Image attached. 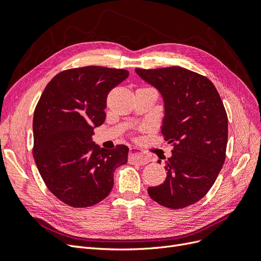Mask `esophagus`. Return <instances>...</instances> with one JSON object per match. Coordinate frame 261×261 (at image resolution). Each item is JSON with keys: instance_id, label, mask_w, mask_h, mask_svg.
Wrapping results in <instances>:
<instances>
[{"instance_id": "obj_1", "label": "esophagus", "mask_w": 261, "mask_h": 261, "mask_svg": "<svg viewBox=\"0 0 261 261\" xmlns=\"http://www.w3.org/2000/svg\"><path fill=\"white\" fill-rule=\"evenodd\" d=\"M151 161V158H150L148 154H146L145 152L140 151V150L136 149V148H132L130 152L128 155V162L129 163H137L140 165L147 164Z\"/></svg>"}]
</instances>
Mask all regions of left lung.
I'll list each match as a JSON object with an SVG mask.
<instances>
[{"label":"left lung","mask_w":261,"mask_h":261,"mask_svg":"<svg viewBox=\"0 0 261 261\" xmlns=\"http://www.w3.org/2000/svg\"><path fill=\"white\" fill-rule=\"evenodd\" d=\"M135 70L160 91L165 112L161 133L173 146L172 156L165 161L167 178L149 187L148 194L167 208L188 207L206 196L225 161L227 115L223 102L207 77L189 69Z\"/></svg>","instance_id":"left-lung-1"}]
</instances>
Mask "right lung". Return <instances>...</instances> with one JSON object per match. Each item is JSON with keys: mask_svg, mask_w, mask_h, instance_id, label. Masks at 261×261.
I'll list each match as a JSON object with an SVG mask.
<instances>
[{"mask_svg": "<svg viewBox=\"0 0 261 261\" xmlns=\"http://www.w3.org/2000/svg\"><path fill=\"white\" fill-rule=\"evenodd\" d=\"M128 77L125 69L70 68L46 85L35 109L33 153L39 173L58 199L91 207L112 191L114 171L127 163L128 147L100 148L93 129L105 123L108 93Z\"/></svg>", "mask_w": 261, "mask_h": 261, "instance_id": "1", "label": "right lung"}]
</instances>
